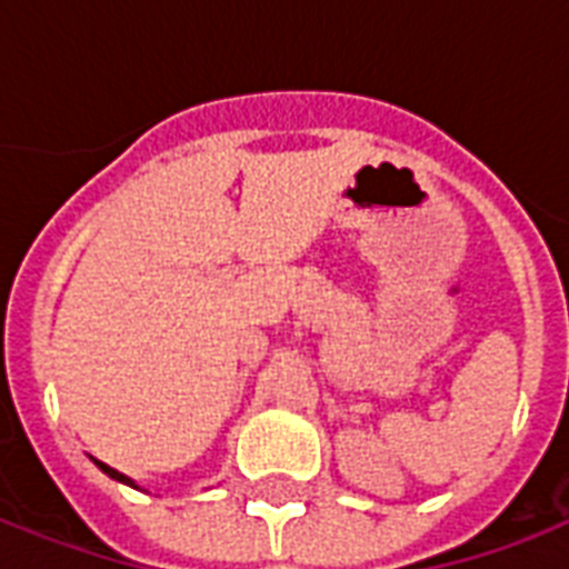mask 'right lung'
Wrapping results in <instances>:
<instances>
[{"mask_svg":"<svg viewBox=\"0 0 569 569\" xmlns=\"http://www.w3.org/2000/svg\"><path fill=\"white\" fill-rule=\"evenodd\" d=\"M97 467H100V469H102V472H106V476H109V478H118V481H123V485H132V481H129V478H127V476H120L118 469H111V467H106V463H100V460H97Z\"/></svg>","mask_w":569,"mask_h":569,"instance_id":"add662e5","label":"right lung"}]
</instances>
